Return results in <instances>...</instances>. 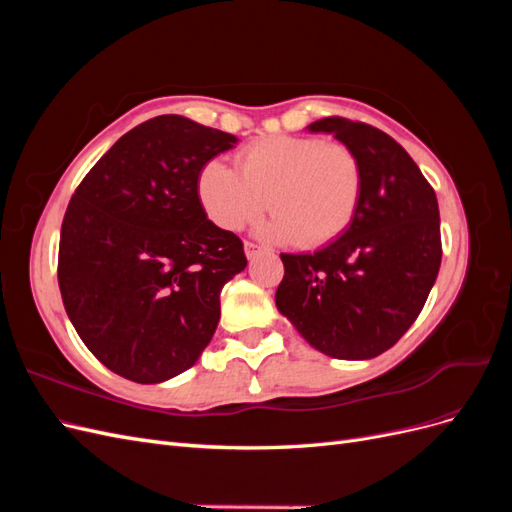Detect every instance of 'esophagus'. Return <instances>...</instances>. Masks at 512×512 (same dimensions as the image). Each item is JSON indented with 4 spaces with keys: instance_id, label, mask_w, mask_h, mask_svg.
<instances>
[{
    "instance_id": "1",
    "label": "esophagus",
    "mask_w": 512,
    "mask_h": 512,
    "mask_svg": "<svg viewBox=\"0 0 512 512\" xmlns=\"http://www.w3.org/2000/svg\"><path fill=\"white\" fill-rule=\"evenodd\" d=\"M258 254H262V247L256 245V243H252V241H247V243H245V256L250 258V260H254Z\"/></svg>"
}]
</instances>
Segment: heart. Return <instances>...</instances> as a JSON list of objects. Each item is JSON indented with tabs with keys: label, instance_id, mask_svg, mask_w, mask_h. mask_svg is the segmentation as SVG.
Listing matches in <instances>:
<instances>
[{
	"label": "heart",
	"instance_id": "obj_1",
	"mask_svg": "<svg viewBox=\"0 0 512 512\" xmlns=\"http://www.w3.org/2000/svg\"><path fill=\"white\" fill-rule=\"evenodd\" d=\"M196 194L207 218L224 230L260 218L269 198L275 213L262 226L267 237L320 247L352 224L363 194V168L342 143L267 136L239 151L237 170L209 160L198 173Z\"/></svg>",
	"mask_w": 512,
	"mask_h": 512
}]
</instances>
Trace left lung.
<instances>
[{"instance_id": "1", "label": "left lung", "mask_w": 512, "mask_h": 512, "mask_svg": "<svg viewBox=\"0 0 512 512\" xmlns=\"http://www.w3.org/2000/svg\"><path fill=\"white\" fill-rule=\"evenodd\" d=\"M309 132L333 134L363 168V194L342 237L314 254H282L275 305L309 346L333 359H374L421 314L442 260L436 192L389 134L344 117Z\"/></svg>"}]
</instances>
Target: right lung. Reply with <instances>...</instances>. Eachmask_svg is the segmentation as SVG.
<instances>
[{"label":"right lung","mask_w":512,"mask_h":512,"mask_svg":"<svg viewBox=\"0 0 512 512\" xmlns=\"http://www.w3.org/2000/svg\"><path fill=\"white\" fill-rule=\"evenodd\" d=\"M237 136L160 115L108 149L72 194L57 280L83 344L115 374L156 384L190 369L247 265L241 239L207 220L200 168Z\"/></svg>","instance_id":"obj_1"}]
</instances>
